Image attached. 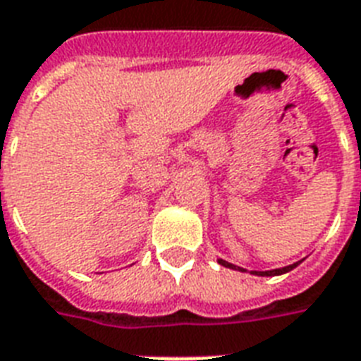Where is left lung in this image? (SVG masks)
<instances>
[{
  "instance_id": "obj_1",
  "label": "left lung",
  "mask_w": 361,
  "mask_h": 361,
  "mask_svg": "<svg viewBox=\"0 0 361 361\" xmlns=\"http://www.w3.org/2000/svg\"><path fill=\"white\" fill-rule=\"evenodd\" d=\"M217 263L219 265H224L227 267V269H233V271H240L244 272V269L238 265H233V263H229V261H225V259H217ZM301 261H297V263H293V265H288V267H282V269H272V271H250L252 274H255V276H280V274H286V272H290L293 271L297 265H299Z\"/></svg>"
}]
</instances>
